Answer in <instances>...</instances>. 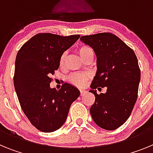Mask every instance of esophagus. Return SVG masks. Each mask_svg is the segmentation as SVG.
<instances>
[{
	"mask_svg": "<svg viewBox=\"0 0 153 153\" xmlns=\"http://www.w3.org/2000/svg\"><path fill=\"white\" fill-rule=\"evenodd\" d=\"M79 91H80V95L81 96H83L85 94V93H86V90H79Z\"/></svg>",
	"mask_w": 153,
	"mask_h": 153,
	"instance_id": "1",
	"label": "esophagus"
}]
</instances>
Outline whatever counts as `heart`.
Wrapping results in <instances>:
<instances>
[{"label":"heart","mask_w":153,"mask_h":153,"mask_svg":"<svg viewBox=\"0 0 153 153\" xmlns=\"http://www.w3.org/2000/svg\"><path fill=\"white\" fill-rule=\"evenodd\" d=\"M78 53L80 56V57L84 60L87 56H94V51L92 49L91 47L88 45H81L80 47L78 48ZM65 58H66V53H63L60 58V65L63 66L65 61ZM89 76L87 74H81V73H76V74H71L68 77V80L73 85L79 87H82V86H85L86 83H87V81L89 79Z\"/></svg>","instance_id":"b5f03b06"}]
</instances>
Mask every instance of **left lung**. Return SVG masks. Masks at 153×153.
I'll use <instances>...</instances> for the list:
<instances>
[{
	"label": "left lung",
	"instance_id": "1",
	"mask_svg": "<svg viewBox=\"0 0 153 153\" xmlns=\"http://www.w3.org/2000/svg\"><path fill=\"white\" fill-rule=\"evenodd\" d=\"M97 55V71L90 87L95 102L90 107L93 121L106 130H114L128 120L138 97L140 69L134 51L111 33L80 37ZM107 86L105 94L95 88ZM101 89V88H100Z\"/></svg>",
	"mask_w": 153,
	"mask_h": 153
}]
</instances>
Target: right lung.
<instances>
[{
  "label": "right lung",
  "instance_id": "right-lung-1",
  "mask_svg": "<svg viewBox=\"0 0 153 153\" xmlns=\"http://www.w3.org/2000/svg\"><path fill=\"white\" fill-rule=\"evenodd\" d=\"M79 36L37 33L17 53L14 88L24 114L38 130L51 132L60 129L67 120L70 105L79 97V90L68 83H63L59 90L51 89L50 76L60 67L63 52Z\"/></svg>",
  "mask_w": 153,
  "mask_h": 153
}]
</instances>
